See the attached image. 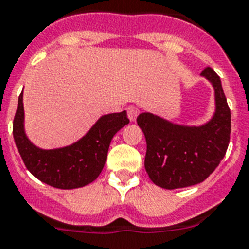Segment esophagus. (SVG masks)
Segmentation results:
<instances>
[{
    "instance_id": "1",
    "label": "esophagus",
    "mask_w": 249,
    "mask_h": 249,
    "mask_svg": "<svg viewBox=\"0 0 249 249\" xmlns=\"http://www.w3.org/2000/svg\"><path fill=\"white\" fill-rule=\"evenodd\" d=\"M139 114V110L135 106H129L128 107V118L130 121H135L137 116Z\"/></svg>"
}]
</instances>
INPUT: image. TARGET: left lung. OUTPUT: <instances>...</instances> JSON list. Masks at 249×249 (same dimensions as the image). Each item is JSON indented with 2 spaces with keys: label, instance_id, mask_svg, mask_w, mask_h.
<instances>
[{
  "label": "left lung",
  "instance_id": "1",
  "mask_svg": "<svg viewBox=\"0 0 249 249\" xmlns=\"http://www.w3.org/2000/svg\"><path fill=\"white\" fill-rule=\"evenodd\" d=\"M201 76L211 83L215 92V112L206 124H175L151 112L137 118L147 142L145 171L157 187L178 189L202 183L225 156L230 141V108L220 76L211 68H206Z\"/></svg>",
  "mask_w": 249,
  "mask_h": 249
}]
</instances>
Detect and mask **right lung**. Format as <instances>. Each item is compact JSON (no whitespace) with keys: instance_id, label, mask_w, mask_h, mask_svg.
Wrapping results in <instances>:
<instances>
[{"instance_id":"obj_1","label":"right lung","mask_w":249,"mask_h":249,"mask_svg":"<svg viewBox=\"0 0 249 249\" xmlns=\"http://www.w3.org/2000/svg\"><path fill=\"white\" fill-rule=\"evenodd\" d=\"M126 124V111L107 114L101 116L75 143L60 148H39L30 142L25 133L21 92L13 133L20 156L34 177L58 189H75L86 187L98 178L106 162L111 139Z\"/></svg>"}]
</instances>
